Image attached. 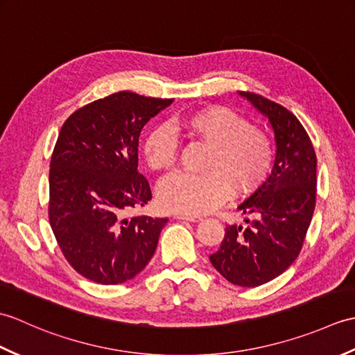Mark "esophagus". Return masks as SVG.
Masks as SVG:
<instances>
[{"instance_id":"esophagus-1","label":"esophagus","mask_w":355,"mask_h":355,"mask_svg":"<svg viewBox=\"0 0 355 355\" xmlns=\"http://www.w3.org/2000/svg\"><path fill=\"white\" fill-rule=\"evenodd\" d=\"M175 218H177V220H184V221H189V223H198V221H201V216H198V215H183V214H177Z\"/></svg>"}]
</instances>
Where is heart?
<instances>
[{
  "label": "heart",
  "instance_id": "obj_1",
  "mask_svg": "<svg viewBox=\"0 0 355 355\" xmlns=\"http://www.w3.org/2000/svg\"><path fill=\"white\" fill-rule=\"evenodd\" d=\"M175 125L209 145L201 166L206 172L166 177L157 192L163 209L183 215L207 214L221 205L229 189L248 195L267 180L273 163L271 143L266 132L248 125L238 112L207 105L177 117ZM141 154L150 169H171L177 162L178 141L168 126H153L143 137Z\"/></svg>",
  "mask_w": 355,
  "mask_h": 355
}]
</instances>
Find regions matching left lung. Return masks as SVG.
I'll return each mask as SVG.
<instances>
[{"mask_svg":"<svg viewBox=\"0 0 355 355\" xmlns=\"http://www.w3.org/2000/svg\"><path fill=\"white\" fill-rule=\"evenodd\" d=\"M268 117L275 131L276 158L270 177L238 209L247 227L227 225L210 262L229 282L259 286L282 275L302 250L315 207L313 143L297 117L282 105L254 93H239Z\"/></svg>","mask_w":355,"mask_h":355,"instance_id":"obj_1","label":"left lung"}]
</instances>
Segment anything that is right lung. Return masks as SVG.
I'll return each instance as SVG.
<instances>
[{
	"instance_id": "obj_1",
	"label": "right lung",
	"mask_w": 355,
	"mask_h": 355,
	"mask_svg": "<svg viewBox=\"0 0 355 355\" xmlns=\"http://www.w3.org/2000/svg\"><path fill=\"white\" fill-rule=\"evenodd\" d=\"M171 103L119 92L74 111L59 132L50 162L49 220L65 259L96 284L137 276L168 223L128 214L153 198L137 171L141 128Z\"/></svg>"
}]
</instances>
